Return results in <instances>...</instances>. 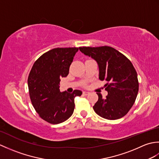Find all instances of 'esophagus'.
<instances>
[{
  "mask_svg": "<svg viewBox=\"0 0 159 159\" xmlns=\"http://www.w3.org/2000/svg\"><path fill=\"white\" fill-rule=\"evenodd\" d=\"M89 93V92H85V91H84V92H83V95H85V96L88 95Z\"/></svg>",
  "mask_w": 159,
  "mask_h": 159,
  "instance_id": "obj_1",
  "label": "esophagus"
}]
</instances>
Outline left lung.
<instances>
[{"label":"left lung","mask_w":159,"mask_h":159,"mask_svg":"<svg viewBox=\"0 0 159 159\" xmlns=\"http://www.w3.org/2000/svg\"><path fill=\"white\" fill-rule=\"evenodd\" d=\"M85 55L95 59L99 66V79L107 83L108 95L102 98L97 93L98 100L94 111L104 119L115 120L124 117L133 107L139 91L137 74L130 61L112 47H79Z\"/></svg>","instance_id":"8db88e82"}]
</instances>
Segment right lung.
Returning <instances> with one entry per match:
<instances>
[{
    "instance_id": "1",
    "label": "right lung",
    "mask_w": 159,
    "mask_h": 159,
    "mask_svg": "<svg viewBox=\"0 0 159 159\" xmlns=\"http://www.w3.org/2000/svg\"><path fill=\"white\" fill-rule=\"evenodd\" d=\"M79 48H53L39 57L30 71L28 87L30 98L39 117L52 124L62 123L71 117L74 98L82 92H61V78L69 74L70 66Z\"/></svg>"
}]
</instances>
